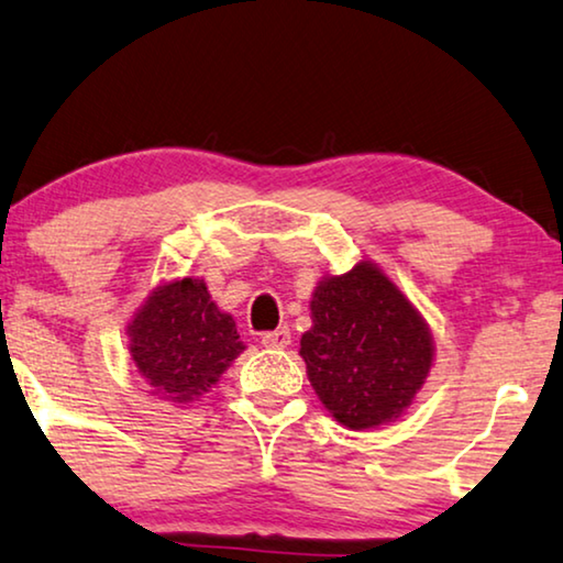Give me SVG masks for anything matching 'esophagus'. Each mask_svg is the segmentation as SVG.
Masks as SVG:
<instances>
[{
	"label": "esophagus",
	"mask_w": 563,
	"mask_h": 563,
	"mask_svg": "<svg viewBox=\"0 0 563 563\" xmlns=\"http://www.w3.org/2000/svg\"><path fill=\"white\" fill-rule=\"evenodd\" d=\"M263 346L265 349H288L290 346V331L278 329V331H271V333H263Z\"/></svg>",
	"instance_id": "34e87169"
}]
</instances>
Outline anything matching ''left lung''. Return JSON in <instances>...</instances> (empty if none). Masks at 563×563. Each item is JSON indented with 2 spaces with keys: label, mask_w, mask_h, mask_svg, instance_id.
Returning a JSON list of instances; mask_svg holds the SVG:
<instances>
[{
  "label": "left lung",
  "mask_w": 563,
  "mask_h": 563,
  "mask_svg": "<svg viewBox=\"0 0 563 563\" xmlns=\"http://www.w3.org/2000/svg\"><path fill=\"white\" fill-rule=\"evenodd\" d=\"M300 335L308 382L335 422L372 430L399 419L434 366L430 323L374 260L323 275Z\"/></svg>",
  "instance_id": "obj_1"
}]
</instances>
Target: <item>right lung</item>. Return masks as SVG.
Instances as JSON below:
<instances>
[{"mask_svg":"<svg viewBox=\"0 0 563 563\" xmlns=\"http://www.w3.org/2000/svg\"><path fill=\"white\" fill-rule=\"evenodd\" d=\"M125 335L141 379L174 407L212 391L245 351L234 318L214 303L205 278H172L151 288Z\"/></svg>","mask_w":563,"mask_h":563,"instance_id":"1","label":"right lung"}]
</instances>
